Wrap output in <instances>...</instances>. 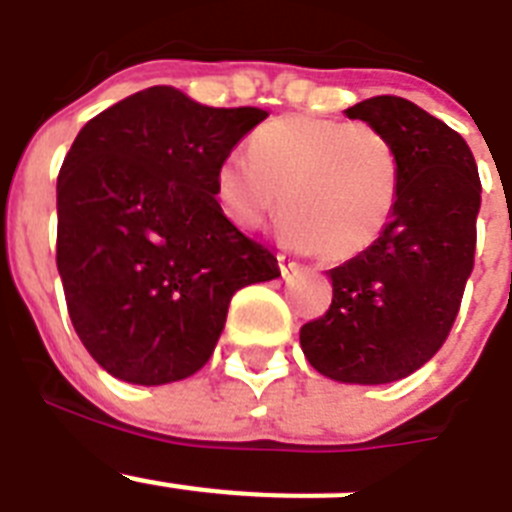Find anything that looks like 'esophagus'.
<instances>
[{
    "label": "esophagus",
    "mask_w": 512,
    "mask_h": 512,
    "mask_svg": "<svg viewBox=\"0 0 512 512\" xmlns=\"http://www.w3.org/2000/svg\"><path fill=\"white\" fill-rule=\"evenodd\" d=\"M278 265H280V273L283 275H293V273H298V270H301V265H298L296 260H290V255H278Z\"/></svg>",
    "instance_id": "obj_1"
}]
</instances>
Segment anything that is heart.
I'll list each match as a JSON object with an SVG mask.
<instances>
[{"instance_id": "b5f03b06", "label": "heart", "mask_w": 512, "mask_h": 512, "mask_svg": "<svg viewBox=\"0 0 512 512\" xmlns=\"http://www.w3.org/2000/svg\"><path fill=\"white\" fill-rule=\"evenodd\" d=\"M400 196V158L370 124L288 114L250 137V158L216 170V199L245 229L283 206V237L324 262H344L385 234Z\"/></svg>"}]
</instances>
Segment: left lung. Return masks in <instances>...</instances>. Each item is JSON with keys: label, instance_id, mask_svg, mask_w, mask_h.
I'll use <instances>...</instances> for the list:
<instances>
[{"label": "left lung", "instance_id": "8db88e82", "mask_svg": "<svg viewBox=\"0 0 512 512\" xmlns=\"http://www.w3.org/2000/svg\"><path fill=\"white\" fill-rule=\"evenodd\" d=\"M349 119L398 150L400 196L375 245L329 270V311L301 326V349L324 377L385 385L439 352L474 265L480 176L459 132L400 96H372Z\"/></svg>", "mask_w": 512, "mask_h": 512}]
</instances>
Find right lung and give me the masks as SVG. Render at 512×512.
<instances>
[{
	"instance_id": "obj_1",
	"label": "right lung",
	"mask_w": 512,
	"mask_h": 512,
	"mask_svg": "<svg viewBox=\"0 0 512 512\" xmlns=\"http://www.w3.org/2000/svg\"><path fill=\"white\" fill-rule=\"evenodd\" d=\"M265 117L153 86L73 140L55 188V260L78 339L117 380L168 385L199 372L234 293L280 275L216 201V170Z\"/></svg>"
}]
</instances>
